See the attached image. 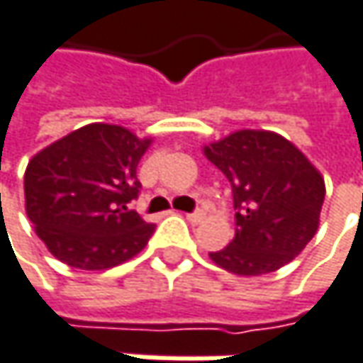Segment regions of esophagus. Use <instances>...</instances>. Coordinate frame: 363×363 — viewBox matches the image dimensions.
<instances>
[{
	"label": "esophagus",
	"instance_id": "obj_1",
	"mask_svg": "<svg viewBox=\"0 0 363 363\" xmlns=\"http://www.w3.org/2000/svg\"><path fill=\"white\" fill-rule=\"evenodd\" d=\"M204 217H206V213H204L203 208H199V211H194V213H186V219H188L190 223H201Z\"/></svg>",
	"mask_w": 363,
	"mask_h": 363
}]
</instances>
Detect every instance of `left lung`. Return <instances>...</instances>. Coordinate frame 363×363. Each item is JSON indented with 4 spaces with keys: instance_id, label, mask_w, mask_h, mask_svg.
Instances as JSON below:
<instances>
[{
    "instance_id": "left-lung-1",
    "label": "left lung",
    "mask_w": 363,
    "mask_h": 363,
    "mask_svg": "<svg viewBox=\"0 0 363 363\" xmlns=\"http://www.w3.org/2000/svg\"><path fill=\"white\" fill-rule=\"evenodd\" d=\"M232 184L234 240L208 257L236 276H263L291 263L320 225L324 177L286 138L240 129L204 146Z\"/></svg>"
}]
</instances>
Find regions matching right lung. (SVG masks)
I'll use <instances>...</instances> for the list:
<instances>
[{
    "instance_id": "1",
    "label": "right lung",
    "mask_w": 363,
    "mask_h": 363,
    "mask_svg": "<svg viewBox=\"0 0 363 363\" xmlns=\"http://www.w3.org/2000/svg\"><path fill=\"white\" fill-rule=\"evenodd\" d=\"M152 140L91 123L28 160L24 206L48 250L77 269H108L144 249L155 223L129 208L138 162Z\"/></svg>"
}]
</instances>
